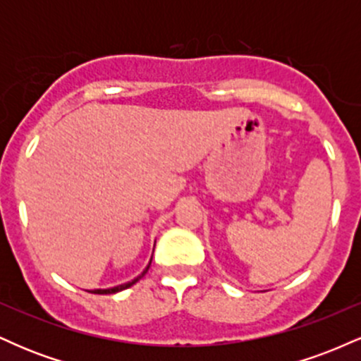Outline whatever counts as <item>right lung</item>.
I'll return each mask as SVG.
<instances>
[{
  "mask_svg": "<svg viewBox=\"0 0 361 361\" xmlns=\"http://www.w3.org/2000/svg\"><path fill=\"white\" fill-rule=\"evenodd\" d=\"M151 261H152V259H151ZM149 267H151V263H149V264H147V268H146V270H144V271H142V275H139V276H137V279H135V280H132V281H128V283L118 285V287H114V288H109V290H94V292H93V293H100V295H105V293H117V292H120V290H126V288H128V287H132V285H134V283H135V281H139L140 279H142V276H144V275H146V273H147V270H149Z\"/></svg>",
  "mask_w": 361,
  "mask_h": 361,
  "instance_id": "right-lung-1",
  "label": "right lung"
}]
</instances>
